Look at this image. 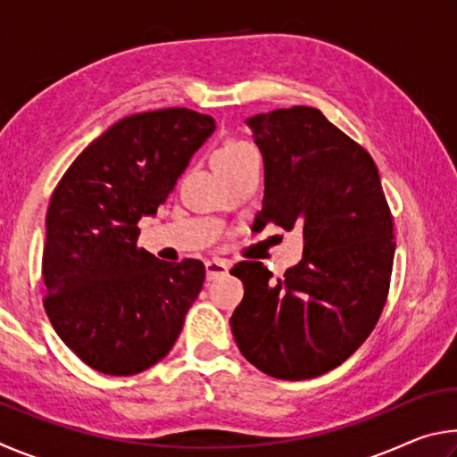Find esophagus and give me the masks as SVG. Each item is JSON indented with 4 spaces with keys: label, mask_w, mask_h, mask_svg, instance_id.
<instances>
[{
    "label": "esophagus",
    "mask_w": 457,
    "mask_h": 457,
    "mask_svg": "<svg viewBox=\"0 0 457 457\" xmlns=\"http://www.w3.org/2000/svg\"><path fill=\"white\" fill-rule=\"evenodd\" d=\"M229 270V264L226 260H207L205 262V274L207 280H215V278L226 276Z\"/></svg>",
    "instance_id": "1"
}]
</instances>
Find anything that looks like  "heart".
Instances as JSON below:
<instances>
[{
  "label": "heart",
  "mask_w": 457,
  "mask_h": 457,
  "mask_svg": "<svg viewBox=\"0 0 457 457\" xmlns=\"http://www.w3.org/2000/svg\"><path fill=\"white\" fill-rule=\"evenodd\" d=\"M247 153H253V149L244 141H237V138H229V141L223 143L218 151L213 153V167H226L236 163L242 157H245Z\"/></svg>",
  "instance_id": "heart-1"
}]
</instances>
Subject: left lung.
<instances>
[{"mask_svg": "<svg viewBox=\"0 0 457 457\" xmlns=\"http://www.w3.org/2000/svg\"><path fill=\"white\" fill-rule=\"evenodd\" d=\"M264 157V201L253 226L300 228L304 253L272 280L239 262L244 300L229 319L244 357L262 373L300 381L328 373L365 343L389 292L395 236L370 154L319 108L247 119Z\"/></svg>", "mask_w": 457, "mask_h": 457, "instance_id": "obj_1", "label": "left lung"}]
</instances>
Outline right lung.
<instances>
[{"label":"right lung","mask_w":457,"mask_h":457,"mask_svg":"<svg viewBox=\"0 0 457 457\" xmlns=\"http://www.w3.org/2000/svg\"><path fill=\"white\" fill-rule=\"evenodd\" d=\"M215 120L189 108L125 117L84 149L46 215L44 308L79 359L137 375L167 357L204 288L199 260L163 262L137 245Z\"/></svg>","instance_id":"obj_1"}]
</instances>
